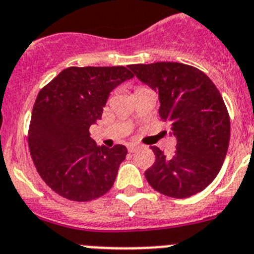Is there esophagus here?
<instances>
[{
  "instance_id": "1",
  "label": "esophagus",
  "mask_w": 254,
  "mask_h": 254,
  "mask_svg": "<svg viewBox=\"0 0 254 254\" xmlns=\"http://www.w3.org/2000/svg\"><path fill=\"white\" fill-rule=\"evenodd\" d=\"M139 148H140V145L134 144V143H131V144L127 145V151L129 152H135V151H138Z\"/></svg>"
}]
</instances>
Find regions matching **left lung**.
Returning a JSON list of instances; mask_svg holds the SVG:
<instances>
[{"instance_id":"1","label":"left lung","mask_w":254,"mask_h":254,"mask_svg":"<svg viewBox=\"0 0 254 254\" xmlns=\"http://www.w3.org/2000/svg\"><path fill=\"white\" fill-rule=\"evenodd\" d=\"M129 69L157 92L160 118L176 136L170 157L152 147L156 161L145 170V179L167 197L199 193L219 174L230 140V119L219 89L204 72L180 63L136 64Z\"/></svg>"}]
</instances>
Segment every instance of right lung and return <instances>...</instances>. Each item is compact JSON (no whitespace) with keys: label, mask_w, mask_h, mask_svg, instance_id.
I'll list each match as a JSON object with an SVG mask.
<instances>
[{"label":"right lung","mask_w":254,"mask_h":254,"mask_svg":"<svg viewBox=\"0 0 254 254\" xmlns=\"http://www.w3.org/2000/svg\"><path fill=\"white\" fill-rule=\"evenodd\" d=\"M133 76L124 66H71L42 88L28 144L35 169L55 193L87 202L111 189L127 149L98 147L89 127L101 120L112 90Z\"/></svg>","instance_id":"obj_1"}]
</instances>
